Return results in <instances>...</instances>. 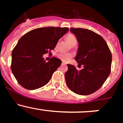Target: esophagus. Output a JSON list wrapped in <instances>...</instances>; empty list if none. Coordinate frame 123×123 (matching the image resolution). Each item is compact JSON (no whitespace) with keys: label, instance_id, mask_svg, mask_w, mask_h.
<instances>
[{"label":"esophagus","instance_id":"esophagus-1","mask_svg":"<svg viewBox=\"0 0 123 123\" xmlns=\"http://www.w3.org/2000/svg\"><path fill=\"white\" fill-rule=\"evenodd\" d=\"M65 64H65V62H62V65H65Z\"/></svg>","mask_w":123,"mask_h":123}]
</instances>
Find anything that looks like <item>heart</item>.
Segmentation results:
<instances>
[{"label": "heart", "mask_w": 123, "mask_h": 123, "mask_svg": "<svg viewBox=\"0 0 123 123\" xmlns=\"http://www.w3.org/2000/svg\"><path fill=\"white\" fill-rule=\"evenodd\" d=\"M66 39L68 42H69V43H70L71 45H74V44H76L77 43V39L76 37H75V36L73 34H68L66 36ZM58 58L59 59H60L62 61L64 62H67L69 61L73 57V55L70 53H64L61 52L59 53L57 55Z\"/></svg>", "instance_id": "obj_1"}]
</instances>
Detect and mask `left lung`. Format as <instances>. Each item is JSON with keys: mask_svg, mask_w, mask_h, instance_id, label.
Masks as SVG:
<instances>
[{"mask_svg": "<svg viewBox=\"0 0 123 123\" xmlns=\"http://www.w3.org/2000/svg\"><path fill=\"white\" fill-rule=\"evenodd\" d=\"M79 42L75 60L83 68L68 64L65 77L68 87L75 93L88 95L102 87L111 73L112 55L102 36L93 31L71 28Z\"/></svg>", "mask_w": 123, "mask_h": 123, "instance_id": "1", "label": "left lung"}]
</instances>
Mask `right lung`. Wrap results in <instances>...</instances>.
<instances>
[{"label":"right lung","mask_w":123,"mask_h":123,"mask_svg":"<svg viewBox=\"0 0 123 123\" xmlns=\"http://www.w3.org/2000/svg\"><path fill=\"white\" fill-rule=\"evenodd\" d=\"M68 31L67 27H43L20 38L12 50L11 61V70L19 85L34 90L49 82L62 61L52 57L46 62L43 55L54 50L59 38Z\"/></svg>","instance_id":"1"}]
</instances>
